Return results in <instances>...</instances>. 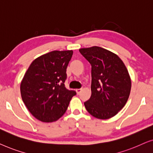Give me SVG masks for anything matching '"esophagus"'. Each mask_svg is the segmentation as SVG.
Wrapping results in <instances>:
<instances>
[{
	"label": "esophagus",
	"instance_id": "esophagus-1",
	"mask_svg": "<svg viewBox=\"0 0 153 153\" xmlns=\"http://www.w3.org/2000/svg\"><path fill=\"white\" fill-rule=\"evenodd\" d=\"M81 91H82L81 89H76V91L77 94H79L81 92Z\"/></svg>",
	"mask_w": 153,
	"mask_h": 153
}]
</instances>
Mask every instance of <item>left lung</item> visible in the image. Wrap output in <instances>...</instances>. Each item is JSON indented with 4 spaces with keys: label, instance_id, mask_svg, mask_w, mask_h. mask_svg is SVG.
<instances>
[{
    "label": "left lung",
    "instance_id": "8db88e82",
    "mask_svg": "<svg viewBox=\"0 0 153 153\" xmlns=\"http://www.w3.org/2000/svg\"><path fill=\"white\" fill-rule=\"evenodd\" d=\"M79 51L91 65V96L84 103L86 109L98 119L114 117L126 105L131 91L126 65L117 54L101 47Z\"/></svg>",
    "mask_w": 153,
    "mask_h": 153
}]
</instances>
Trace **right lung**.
Instances as JSON below:
<instances>
[{"mask_svg":"<svg viewBox=\"0 0 153 153\" xmlns=\"http://www.w3.org/2000/svg\"><path fill=\"white\" fill-rule=\"evenodd\" d=\"M73 51H54L34 59L21 80V95L30 112L45 123L57 120L76 91L66 89V68Z\"/></svg>","mask_w":153,"mask_h":153,"instance_id":"right-lung-1","label":"right lung"}]
</instances>
